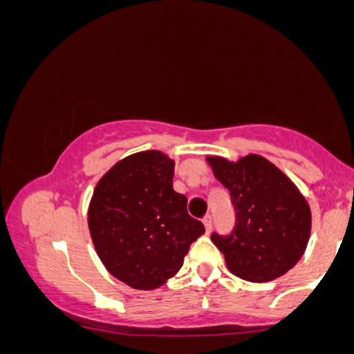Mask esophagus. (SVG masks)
<instances>
[{"label": "esophagus", "mask_w": 354, "mask_h": 354, "mask_svg": "<svg viewBox=\"0 0 354 354\" xmlns=\"http://www.w3.org/2000/svg\"><path fill=\"white\" fill-rule=\"evenodd\" d=\"M211 223H213V218H211V214H205V218H203V225H205V228H206V231H208V233L211 230Z\"/></svg>", "instance_id": "1"}]
</instances>
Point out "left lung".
Returning <instances> with one entry per match:
<instances>
[{"instance_id":"8db88e82","label":"left lung","mask_w":354,"mask_h":354,"mask_svg":"<svg viewBox=\"0 0 354 354\" xmlns=\"http://www.w3.org/2000/svg\"><path fill=\"white\" fill-rule=\"evenodd\" d=\"M216 180L230 191L236 225L211 234L228 270L251 283L279 278L299 261L311 231L306 200L286 174L258 154L236 163L211 156Z\"/></svg>"}]
</instances>
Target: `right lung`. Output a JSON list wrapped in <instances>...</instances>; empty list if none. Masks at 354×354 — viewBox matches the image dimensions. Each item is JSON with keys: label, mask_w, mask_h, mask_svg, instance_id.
Masks as SVG:
<instances>
[{"label": "right lung", "mask_w": 354, "mask_h": 354, "mask_svg": "<svg viewBox=\"0 0 354 354\" xmlns=\"http://www.w3.org/2000/svg\"><path fill=\"white\" fill-rule=\"evenodd\" d=\"M174 161L141 151L113 166L96 185L88 226L100 259L115 278L154 290L180 271L191 243L205 233L185 194L173 189Z\"/></svg>", "instance_id": "1"}]
</instances>
